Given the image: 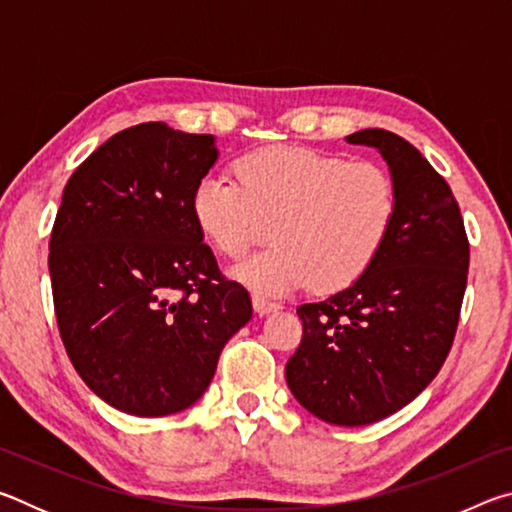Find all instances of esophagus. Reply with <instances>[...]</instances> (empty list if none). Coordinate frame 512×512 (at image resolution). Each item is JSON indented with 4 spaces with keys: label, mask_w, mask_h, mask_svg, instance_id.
Instances as JSON below:
<instances>
[{
    "label": "esophagus",
    "mask_w": 512,
    "mask_h": 512,
    "mask_svg": "<svg viewBox=\"0 0 512 512\" xmlns=\"http://www.w3.org/2000/svg\"><path fill=\"white\" fill-rule=\"evenodd\" d=\"M253 307H255V311L259 316H266V314H271V311H277L280 309V302H273V300H266L264 296H253Z\"/></svg>",
    "instance_id": "1"
}]
</instances>
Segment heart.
<instances>
[{
	"label": "heart",
	"mask_w": 512,
	"mask_h": 512,
	"mask_svg": "<svg viewBox=\"0 0 512 512\" xmlns=\"http://www.w3.org/2000/svg\"><path fill=\"white\" fill-rule=\"evenodd\" d=\"M397 187L377 162H348L300 146H271L237 162V180L203 176L192 212L205 239L230 259L271 237L275 246L235 266V277L268 296L311 282L348 289L375 264L397 219Z\"/></svg>",
	"instance_id": "b5f03b06"
}]
</instances>
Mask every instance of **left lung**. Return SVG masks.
I'll return each instance as SVG.
<instances>
[{"instance_id": "8db88e82", "label": "left lung", "mask_w": 512, "mask_h": 512, "mask_svg": "<svg viewBox=\"0 0 512 512\" xmlns=\"http://www.w3.org/2000/svg\"><path fill=\"white\" fill-rule=\"evenodd\" d=\"M345 140L381 153L400 207L384 250L357 282L296 309L302 341L287 361V384L316 418L361 427L400 411L443 368L470 244L452 189L413 144L381 128Z\"/></svg>"}]
</instances>
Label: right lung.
Wrapping results in <instances>:
<instances>
[{
    "instance_id": "add662e5",
    "label": "right lung",
    "mask_w": 512,
    "mask_h": 512,
    "mask_svg": "<svg viewBox=\"0 0 512 512\" xmlns=\"http://www.w3.org/2000/svg\"><path fill=\"white\" fill-rule=\"evenodd\" d=\"M216 158L214 135L146 121L65 185L49 241L60 339L90 391L124 413L160 418L201 400L223 345L253 318L192 212Z\"/></svg>"
}]
</instances>
